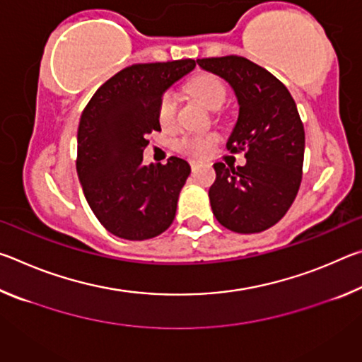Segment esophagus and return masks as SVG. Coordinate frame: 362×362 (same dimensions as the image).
Returning <instances> with one entry per match:
<instances>
[{
    "instance_id": "34e87169",
    "label": "esophagus",
    "mask_w": 362,
    "mask_h": 362,
    "mask_svg": "<svg viewBox=\"0 0 362 362\" xmlns=\"http://www.w3.org/2000/svg\"><path fill=\"white\" fill-rule=\"evenodd\" d=\"M189 166H192V169L194 170L196 168H198V166H199V163H198V161H189Z\"/></svg>"
}]
</instances>
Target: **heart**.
<instances>
[{"label": "heart", "instance_id": "heart-1", "mask_svg": "<svg viewBox=\"0 0 362 362\" xmlns=\"http://www.w3.org/2000/svg\"><path fill=\"white\" fill-rule=\"evenodd\" d=\"M187 90L194 95L204 107L217 110L223 105L226 99V89L223 83L211 73H199L187 83ZM177 102L175 95L166 90L158 103V119L163 127H170L175 122ZM218 142V136L214 132L207 134H188L177 142V150L189 158H204L211 155Z\"/></svg>", "mask_w": 362, "mask_h": 362}]
</instances>
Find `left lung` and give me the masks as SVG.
I'll return each instance as SVG.
<instances>
[{"mask_svg": "<svg viewBox=\"0 0 362 362\" xmlns=\"http://www.w3.org/2000/svg\"><path fill=\"white\" fill-rule=\"evenodd\" d=\"M198 65L228 81L240 103V116L226 142L244 151V166L216 163L209 189L220 225L235 233H260L289 211L302 182L305 131L286 86L246 57L198 59Z\"/></svg>", "mask_w": 362, "mask_h": 362, "instance_id": "8db88e82", "label": "left lung"}]
</instances>
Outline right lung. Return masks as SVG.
Wrapping results in <instances>:
<instances>
[{"label":"right lung","mask_w":362,"mask_h":362,"mask_svg":"<svg viewBox=\"0 0 362 362\" xmlns=\"http://www.w3.org/2000/svg\"><path fill=\"white\" fill-rule=\"evenodd\" d=\"M193 59L126 66L103 83L83 110L76 170L86 201L112 235L144 241L174 222L189 164L170 156L145 166L146 136L161 131L158 103L169 86L194 69Z\"/></svg>","instance_id":"add662e5"}]
</instances>
